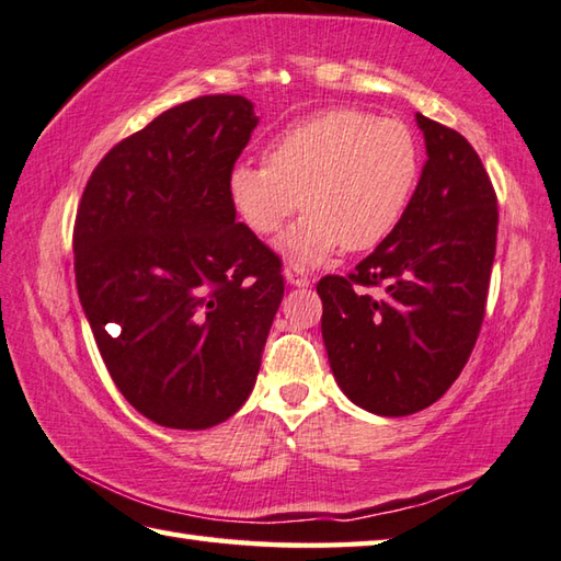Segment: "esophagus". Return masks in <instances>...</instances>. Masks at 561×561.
<instances>
[{
	"instance_id": "34e87169",
	"label": "esophagus",
	"mask_w": 561,
	"mask_h": 561,
	"mask_svg": "<svg viewBox=\"0 0 561 561\" xmlns=\"http://www.w3.org/2000/svg\"><path fill=\"white\" fill-rule=\"evenodd\" d=\"M284 279H287V284H291V287H306L309 284V274H306L301 267L296 265H287L284 267Z\"/></svg>"
}]
</instances>
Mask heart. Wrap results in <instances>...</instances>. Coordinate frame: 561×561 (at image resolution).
<instances>
[{"label":"heart","mask_w":561,"mask_h":561,"mask_svg":"<svg viewBox=\"0 0 561 561\" xmlns=\"http://www.w3.org/2000/svg\"><path fill=\"white\" fill-rule=\"evenodd\" d=\"M421 170V142L403 121L325 108L284 128L267 146L265 164H236L228 196L240 221L262 238L277 236L304 206L282 250L296 265L316 267L340 245H381L409 211Z\"/></svg>","instance_id":"b5f03b06"}]
</instances>
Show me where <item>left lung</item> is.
<instances>
[{
  "label": "left lung",
  "instance_id": "1",
  "mask_svg": "<svg viewBox=\"0 0 561 561\" xmlns=\"http://www.w3.org/2000/svg\"><path fill=\"white\" fill-rule=\"evenodd\" d=\"M415 121L427 160L403 221L347 277L316 284L337 387L389 419L427 409L465 369L496 255V192L477 150L437 121Z\"/></svg>",
  "mask_w": 561,
  "mask_h": 561
}]
</instances>
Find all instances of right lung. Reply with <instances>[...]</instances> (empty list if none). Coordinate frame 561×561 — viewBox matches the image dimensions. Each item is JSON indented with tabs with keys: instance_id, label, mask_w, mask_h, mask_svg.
Segmentation results:
<instances>
[{
	"instance_id": "right-lung-1",
	"label": "right lung",
	"mask_w": 561,
	"mask_h": 561,
	"mask_svg": "<svg viewBox=\"0 0 561 561\" xmlns=\"http://www.w3.org/2000/svg\"><path fill=\"white\" fill-rule=\"evenodd\" d=\"M257 121L238 94L172 106L106 152L77 208L75 279L96 347L162 427L204 431L248 401L282 304V262L228 196Z\"/></svg>"
}]
</instances>
